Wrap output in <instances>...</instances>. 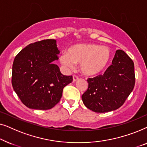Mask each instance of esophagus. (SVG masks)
<instances>
[{"label":"esophagus","mask_w":147,"mask_h":147,"mask_svg":"<svg viewBox=\"0 0 147 147\" xmlns=\"http://www.w3.org/2000/svg\"><path fill=\"white\" fill-rule=\"evenodd\" d=\"M78 79H79V78H78L77 76L76 75L73 76V82H76Z\"/></svg>","instance_id":"34e87169"}]
</instances>
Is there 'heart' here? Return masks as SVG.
<instances>
[{
    "instance_id": "1",
    "label": "heart",
    "mask_w": 147,
    "mask_h": 147,
    "mask_svg": "<svg viewBox=\"0 0 147 147\" xmlns=\"http://www.w3.org/2000/svg\"><path fill=\"white\" fill-rule=\"evenodd\" d=\"M108 48L92 43H79L68 48L67 53L60 56L61 63L67 69H73L74 63H80L82 73L87 76L99 74L109 63Z\"/></svg>"
}]
</instances>
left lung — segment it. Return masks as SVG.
I'll use <instances>...</instances> for the list:
<instances>
[{
    "instance_id": "obj_1",
    "label": "left lung",
    "mask_w": 147,
    "mask_h": 147,
    "mask_svg": "<svg viewBox=\"0 0 147 147\" xmlns=\"http://www.w3.org/2000/svg\"><path fill=\"white\" fill-rule=\"evenodd\" d=\"M88 88L82 99L88 109L99 113L118 109L134 87L133 61L125 52L118 49L104 75L88 78Z\"/></svg>"
}]
</instances>
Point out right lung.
<instances>
[{
    "mask_svg": "<svg viewBox=\"0 0 147 147\" xmlns=\"http://www.w3.org/2000/svg\"><path fill=\"white\" fill-rule=\"evenodd\" d=\"M59 53L56 40L31 43L17 54L12 69V86L27 107L49 110L59 102L63 89L73 80L54 63Z\"/></svg>",
    "mask_w": 147,
    "mask_h": 147,
    "instance_id": "obj_1",
    "label": "right lung"
}]
</instances>
